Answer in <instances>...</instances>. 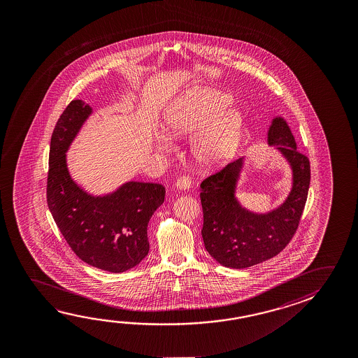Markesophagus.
I'll return each mask as SVG.
<instances>
[{"label":"esophagus","instance_id":"obj_1","mask_svg":"<svg viewBox=\"0 0 358 358\" xmlns=\"http://www.w3.org/2000/svg\"><path fill=\"white\" fill-rule=\"evenodd\" d=\"M176 186L180 189H188V188L191 187V178L188 176L178 177L176 181Z\"/></svg>","mask_w":358,"mask_h":358}]
</instances>
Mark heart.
I'll return each instance as SVG.
<instances>
[{
    "label": "heart",
    "mask_w": 358,
    "mask_h": 358,
    "mask_svg": "<svg viewBox=\"0 0 358 358\" xmlns=\"http://www.w3.org/2000/svg\"><path fill=\"white\" fill-rule=\"evenodd\" d=\"M231 97L210 88H196L182 94L164 113V129L172 137L199 133L192 143L194 159L202 166H216L229 159L240 138L242 120L236 111H226ZM159 150L166 146L159 142Z\"/></svg>",
    "instance_id": "1"
}]
</instances>
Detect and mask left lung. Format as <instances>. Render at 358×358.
<instances>
[{"label": "left lung", "instance_id": "8db88e82", "mask_svg": "<svg viewBox=\"0 0 358 358\" xmlns=\"http://www.w3.org/2000/svg\"><path fill=\"white\" fill-rule=\"evenodd\" d=\"M268 143L281 151L293 172L292 189L287 199L273 211L253 213L236 199V182L243 159L226 164L201 182L202 238L207 252L226 267L246 268L275 257L299 229L310 188V159L297 150L283 118H273Z\"/></svg>", "mask_w": 358, "mask_h": 358}]
</instances>
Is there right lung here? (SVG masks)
Listing matches in <instances>:
<instances>
[{"instance_id": "add662e5", "label": "right lung", "mask_w": 358, "mask_h": 358, "mask_svg": "<svg viewBox=\"0 0 358 358\" xmlns=\"http://www.w3.org/2000/svg\"><path fill=\"white\" fill-rule=\"evenodd\" d=\"M92 108L71 101L53 129L48 173V205L71 250L83 262L120 273L146 257L147 224L164 203L159 183L127 182L116 192L94 197L71 178L66 151Z\"/></svg>"}]
</instances>
